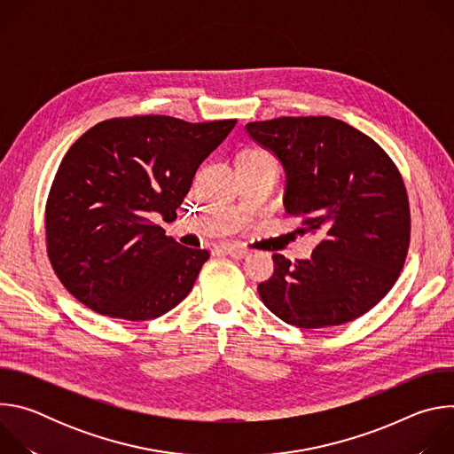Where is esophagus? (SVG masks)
Segmentation results:
<instances>
[{
    "label": "esophagus",
    "instance_id": "esophagus-1",
    "mask_svg": "<svg viewBox=\"0 0 454 454\" xmlns=\"http://www.w3.org/2000/svg\"><path fill=\"white\" fill-rule=\"evenodd\" d=\"M221 251L226 253V254H230V256H233V258H244V256L249 254L247 249L239 247V246H221Z\"/></svg>",
    "mask_w": 454,
    "mask_h": 454
}]
</instances>
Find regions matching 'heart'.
I'll return each mask as SVG.
<instances>
[{
  "label": "heart",
  "mask_w": 454,
  "mask_h": 454,
  "mask_svg": "<svg viewBox=\"0 0 454 454\" xmlns=\"http://www.w3.org/2000/svg\"><path fill=\"white\" fill-rule=\"evenodd\" d=\"M246 156H266V158H271L270 154H266V153H261V151H253V153H249V154H246Z\"/></svg>",
  "instance_id": "1"
}]
</instances>
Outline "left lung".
<instances>
[{"instance_id": "obj_1", "label": "left lung", "mask_w": 454, "mask_h": 454, "mask_svg": "<svg viewBox=\"0 0 454 454\" xmlns=\"http://www.w3.org/2000/svg\"><path fill=\"white\" fill-rule=\"evenodd\" d=\"M246 131L284 167L286 212L321 237L305 261L273 254V277L258 284L264 305L300 329L363 316L394 287L408 254L410 205L397 167L331 116L251 121Z\"/></svg>"}]
</instances>
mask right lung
Listing matches in <instances>:
<instances>
[{
    "mask_svg": "<svg viewBox=\"0 0 454 454\" xmlns=\"http://www.w3.org/2000/svg\"><path fill=\"white\" fill-rule=\"evenodd\" d=\"M235 123L145 114L86 131L46 201V251L60 284L111 317L144 321L174 309L210 254L177 244L153 219L176 217L200 165Z\"/></svg>",
    "mask_w": 454,
    "mask_h": 454,
    "instance_id": "right-lung-1",
    "label": "right lung"
}]
</instances>
